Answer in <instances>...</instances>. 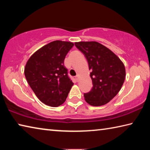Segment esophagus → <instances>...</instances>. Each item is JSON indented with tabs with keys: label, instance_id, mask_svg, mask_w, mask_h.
Listing matches in <instances>:
<instances>
[{
	"label": "esophagus",
	"instance_id": "1",
	"mask_svg": "<svg viewBox=\"0 0 150 150\" xmlns=\"http://www.w3.org/2000/svg\"><path fill=\"white\" fill-rule=\"evenodd\" d=\"M75 80H76V81H79V75H76L75 77Z\"/></svg>",
	"mask_w": 150,
	"mask_h": 150
}]
</instances>
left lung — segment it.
<instances>
[{"label":"left lung","mask_w":150,"mask_h":150,"mask_svg":"<svg viewBox=\"0 0 150 150\" xmlns=\"http://www.w3.org/2000/svg\"><path fill=\"white\" fill-rule=\"evenodd\" d=\"M87 59L93 88L84 93L86 102L95 106L106 105L117 95L124 82V63L105 45L96 42H75Z\"/></svg>","instance_id":"left-lung-1"}]
</instances>
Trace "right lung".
I'll use <instances>...</instances> for the list:
<instances>
[{"label": "right lung", "instance_id": "right-lung-1", "mask_svg": "<svg viewBox=\"0 0 150 150\" xmlns=\"http://www.w3.org/2000/svg\"><path fill=\"white\" fill-rule=\"evenodd\" d=\"M73 43L56 40L36 51L28 60L24 75L35 95L45 105L57 107L67 98L73 83L64 59Z\"/></svg>", "mask_w": 150, "mask_h": 150}]
</instances>
